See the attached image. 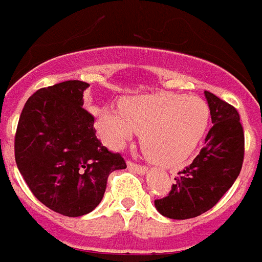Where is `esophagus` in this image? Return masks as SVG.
<instances>
[{"instance_id": "34e87169", "label": "esophagus", "mask_w": 262, "mask_h": 262, "mask_svg": "<svg viewBox=\"0 0 262 262\" xmlns=\"http://www.w3.org/2000/svg\"><path fill=\"white\" fill-rule=\"evenodd\" d=\"M127 168L130 169V170H133V172L138 173V174H145V173L148 172V168H146V166H144V165H137L132 161H127Z\"/></svg>"}]
</instances>
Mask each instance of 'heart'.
Returning <instances> with one entry per match:
<instances>
[{
  "label": "heart",
  "instance_id": "b5f03b06",
  "mask_svg": "<svg viewBox=\"0 0 262 262\" xmlns=\"http://www.w3.org/2000/svg\"><path fill=\"white\" fill-rule=\"evenodd\" d=\"M100 136L109 146L122 148L141 132L142 150L165 166L185 162L209 122V106L194 96L157 93L125 100L121 107L94 109Z\"/></svg>",
  "mask_w": 262,
  "mask_h": 262
}]
</instances>
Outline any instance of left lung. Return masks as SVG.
<instances>
[{"label": "left lung", "instance_id": "left-lung-1", "mask_svg": "<svg viewBox=\"0 0 262 262\" xmlns=\"http://www.w3.org/2000/svg\"><path fill=\"white\" fill-rule=\"evenodd\" d=\"M213 126L205 146L179 173L169 195L156 200L160 214L173 220L197 217L216 205L237 180L244 160V130L232 105L204 92Z\"/></svg>", "mask_w": 262, "mask_h": 262}]
</instances>
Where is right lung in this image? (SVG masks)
I'll list each match as a JSON object with an SVG mask.
<instances>
[{"instance_id":"add662e5","label":"right lung","mask_w":262,"mask_h":262,"mask_svg":"<svg viewBox=\"0 0 262 262\" xmlns=\"http://www.w3.org/2000/svg\"><path fill=\"white\" fill-rule=\"evenodd\" d=\"M89 83L65 81L37 90L26 101L14 140L15 162L45 206L80 217L104 197L107 176L126 168L96 137L94 118L82 107Z\"/></svg>"}]
</instances>
